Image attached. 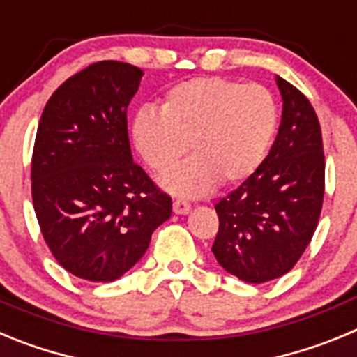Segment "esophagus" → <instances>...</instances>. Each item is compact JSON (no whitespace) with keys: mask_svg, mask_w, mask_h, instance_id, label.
<instances>
[{"mask_svg":"<svg viewBox=\"0 0 357 357\" xmlns=\"http://www.w3.org/2000/svg\"><path fill=\"white\" fill-rule=\"evenodd\" d=\"M191 211V204L185 200H175L173 202V213L175 214H188Z\"/></svg>","mask_w":357,"mask_h":357,"instance_id":"esophagus-1","label":"esophagus"}]
</instances>
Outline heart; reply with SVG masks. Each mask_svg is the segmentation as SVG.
I'll return each mask as SVG.
<instances>
[{"label":"heart","instance_id":"1","mask_svg":"<svg viewBox=\"0 0 357 357\" xmlns=\"http://www.w3.org/2000/svg\"><path fill=\"white\" fill-rule=\"evenodd\" d=\"M277 123L279 110L266 87L207 77L172 87L160 110L141 107L130 135L141 159L159 173L191 148L193 159L160 184L178 197H200L220 178L225 184L250 178L266 159Z\"/></svg>","mask_w":357,"mask_h":357}]
</instances>
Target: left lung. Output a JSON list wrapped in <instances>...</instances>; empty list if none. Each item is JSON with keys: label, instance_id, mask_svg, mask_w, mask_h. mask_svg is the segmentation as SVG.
Here are the masks:
<instances>
[{"label": "left lung", "instance_id": "1", "mask_svg": "<svg viewBox=\"0 0 357 357\" xmlns=\"http://www.w3.org/2000/svg\"><path fill=\"white\" fill-rule=\"evenodd\" d=\"M282 119L261 168L218 202L213 254L239 280L261 284L301 259L320 218L326 160L317 112L289 82L275 77Z\"/></svg>", "mask_w": 357, "mask_h": 357}]
</instances>
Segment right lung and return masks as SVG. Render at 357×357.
Here are the masks:
<instances>
[{"mask_svg": "<svg viewBox=\"0 0 357 357\" xmlns=\"http://www.w3.org/2000/svg\"><path fill=\"white\" fill-rule=\"evenodd\" d=\"M143 71L103 61L52 94L31 157V198L44 241L69 273L112 282L141 259L153 230L172 216L134 162L127 107Z\"/></svg>", "mask_w": 357, "mask_h": 357, "instance_id": "1", "label": "right lung"}]
</instances>
